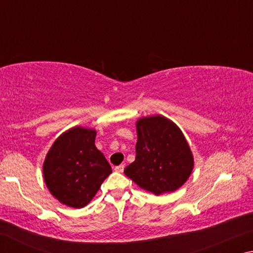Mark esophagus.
Here are the masks:
<instances>
[{
	"label": "esophagus",
	"mask_w": 253,
	"mask_h": 253,
	"mask_svg": "<svg viewBox=\"0 0 253 253\" xmlns=\"http://www.w3.org/2000/svg\"><path fill=\"white\" fill-rule=\"evenodd\" d=\"M124 169H125V165L122 164V165L116 166V168H115V170H116V172H118V173H123Z\"/></svg>",
	"instance_id": "obj_1"
}]
</instances>
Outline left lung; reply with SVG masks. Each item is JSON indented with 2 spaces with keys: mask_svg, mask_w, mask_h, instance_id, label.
<instances>
[{
  "mask_svg": "<svg viewBox=\"0 0 253 253\" xmlns=\"http://www.w3.org/2000/svg\"><path fill=\"white\" fill-rule=\"evenodd\" d=\"M136 129V158L124 173L155 195L176 191L187 181L194 166L182 130L162 115L139 118Z\"/></svg>",
  "mask_w": 253,
  "mask_h": 253,
  "instance_id": "1",
  "label": "left lung"
}]
</instances>
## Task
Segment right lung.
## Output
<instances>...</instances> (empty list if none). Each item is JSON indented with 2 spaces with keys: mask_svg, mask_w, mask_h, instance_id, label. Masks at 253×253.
Returning <instances> with one entry per match:
<instances>
[{
  "mask_svg": "<svg viewBox=\"0 0 253 253\" xmlns=\"http://www.w3.org/2000/svg\"><path fill=\"white\" fill-rule=\"evenodd\" d=\"M96 134L91 128L74 127L60 135L46 154L45 185L67 207H85L111 173L109 163L95 145Z\"/></svg>",
  "mask_w": 253,
  "mask_h": 253,
  "instance_id": "add662e5",
  "label": "right lung"
}]
</instances>
